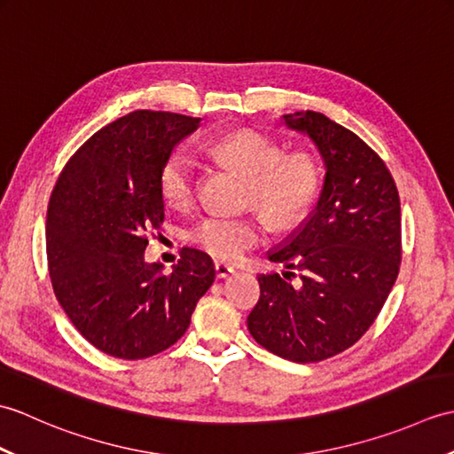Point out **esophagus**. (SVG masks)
<instances>
[{
    "instance_id": "obj_1",
    "label": "esophagus",
    "mask_w": 454,
    "mask_h": 454,
    "mask_svg": "<svg viewBox=\"0 0 454 454\" xmlns=\"http://www.w3.org/2000/svg\"><path fill=\"white\" fill-rule=\"evenodd\" d=\"M215 269H216V277L218 278H226V277H230V275L234 273V267L228 265V263H216Z\"/></svg>"
}]
</instances>
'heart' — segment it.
<instances>
[{
    "label": "heart",
    "mask_w": 454,
    "mask_h": 454,
    "mask_svg": "<svg viewBox=\"0 0 454 454\" xmlns=\"http://www.w3.org/2000/svg\"><path fill=\"white\" fill-rule=\"evenodd\" d=\"M208 156L247 177V200L262 205L277 222L286 224L310 208L320 189V169L310 153L291 152L259 132L239 130L205 146ZM199 161L187 148L173 150L160 171V191L169 207L183 210L195 200ZM259 215H210L191 228L189 239L218 262H236L267 234Z\"/></svg>",
    "instance_id": "heart-1"
}]
</instances>
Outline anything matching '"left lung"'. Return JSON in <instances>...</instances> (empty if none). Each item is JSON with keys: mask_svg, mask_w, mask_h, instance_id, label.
<instances>
[{"mask_svg": "<svg viewBox=\"0 0 454 454\" xmlns=\"http://www.w3.org/2000/svg\"><path fill=\"white\" fill-rule=\"evenodd\" d=\"M283 121L310 137L325 177L316 208L269 252L288 271L257 277L262 296L247 330L283 359L317 363L361 340L396 283L400 197L387 163L351 130L314 111ZM291 268L301 273L298 286Z\"/></svg>", "mask_w": 454, "mask_h": 454, "instance_id": "8db88e82", "label": "left lung"}]
</instances>
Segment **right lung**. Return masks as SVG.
Masks as SVG:
<instances>
[{"label":"right lung","mask_w":454,"mask_h":454,"mask_svg":"<svg viewBox=\"0 0 454 454\" xmlns=\"http://www.w3.org/2000/svg\"><path fill=\"white\" fill-rule=\"evenodd\" d=\"M200 119L134 111L98 130L67 160L46 212L48 273L85 340L117 359H146L187 332L215 283L212 259L183 247L169 275L144 262L163 222L160 171Z\"/></svg>","instance_id":"add662e5"}]
</instances>
